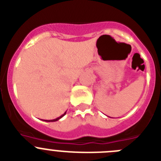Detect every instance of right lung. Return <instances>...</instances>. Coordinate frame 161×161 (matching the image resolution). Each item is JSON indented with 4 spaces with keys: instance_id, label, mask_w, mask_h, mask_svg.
Segmentation results:
<instances>
[{
    "instance_id": "right-lung-1",
    "label": "right lung",
    "mask_w": 161,
    "mask_h": 161,
    "mask_svg": "<svg viewBox=\"0 0 161 161\" xmlns=\"http://www.w3.org/2000/svg\"><path fill=\"white\" fill-rule=\"evenodd\" d=\"M66 112H67V111H66ZM66 112H65V113H64V114H62V115H61V116H59V117L56 118V119H53V120H45V121H47V122H54V121H57V120H60V118H62L63 116H64V115L66 114Z\"/></svg>"
}]
</instances>
